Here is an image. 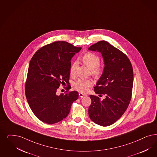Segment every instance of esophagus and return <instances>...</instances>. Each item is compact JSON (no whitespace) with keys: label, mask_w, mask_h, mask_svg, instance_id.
Here are the masks:
<instances>
[{"label":"esophagus","mask_w":157,"mask_h":157,"mask_svg":"<svg viewBox=\"0 0 157 157\" xmlns=\"http://www.w3.org/2000/svg\"><path fill=\"white\" fill-rule=\"evenodd\" d=\"M79 96L80 98H83V97H85V96H86V94H83V93H79Z\"/></svg>","instance_id":"esophagus-1"}]
</instances>
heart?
Returning <instances> with one entry per match:
<instances>
[{
	"label": "heart",
	"instance_id": "obj_1",
	"mask_svg": "<svg viewBox=\"0 0 157 157\" xmlns=\"http://www.w3.org/2000/svg\"><path fill=\"white\" fill-rule=\"evenodd\" d=\"M81 61L89 69L92 70V74L93 75L98 76L100 74L101 72L99 65L100 63V59L98 55L92 53H87L83 56L81 58ZM77 65V61H74L72 64L70 70L71 75H75ZM93 85V81L91 79H79L74 83V87L76 90L84 93L86 92L89 87L92 86Z\"/></svg>",
	"mask_w": 157,
	"mask_h": 157
}]
</instances>
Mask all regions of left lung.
Wrapping results in <instances>:
<instances>
[{
  "mask_svg": "<svg viewBox=\"0 0 157 157\" xmlns=\"http://www.w3.org/2000/svg\"><path fill=\"white\" fill-rule=\"evenodd\" d=\"M88 49L102 55L104 68L94 92L99 96H105L101 100L90 95L92 103L89 115L95 124L107 126L118 120L129 104L133 84V68L128 57L107 41H99Z\"/></svg>",
  "mask_w": 157,
  "mask_h": 157,
  "instance_id": "left-lung-1",
  "label": "left lung"
}]
</instances>
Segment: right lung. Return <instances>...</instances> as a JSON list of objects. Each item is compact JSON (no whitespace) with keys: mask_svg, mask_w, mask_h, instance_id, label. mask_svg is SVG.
Listing matches in <instances>:
<instances>
[{"mask_svg":"<svg viewBox=\"0 0 157 157\" xmlns=\"http://www.w3.org/2000/svg\"><path fill=\"white\" fill-rule=\"evenodd\" d=\"M81 49L65 41L54 42L38 50L31 59L25 95L33 114L43 122L53 124L65 118L78 98L76 91L57 95V90L60 85L69 83L71 60Z\"/></svg>","mask_w":157,"mask_h":157,"instance_id":"right-lung-1","label":"right lung"}]
</instances>
